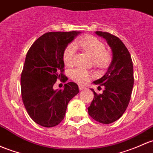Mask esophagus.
I'll return each instance as SVG.
<instances>
[{
    "label": "esophagus",
    "mask_w": 153,
    "mask_h": 153,
    "mask_svg": "<svg viewBox=\"0 0 153 153\" xmlns=\"http://www.w3.org/2000/svg\"><path fill=\"white\" fill-rule=\"evenodd\" d=\"M78 89H79V90H83L84 89H86V88L83 86H78Z\"/></svg>",
    "instance_id": "obj_1"
}]
</instances>
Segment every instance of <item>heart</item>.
Segmentation results:
<instances>
[{
  "instance_id": "heart-1",
  "label": "heart",
  "mask_w": 153,
  "mask_h": 153,
  "mask_svg": "<svg viewBox=\"0 0 153 153\" xmlns=\"http://www.w3.org/2000/svg\"><path fill=\"white\" fill-rule=\"evenodd\" d=\"M75 48H80L92 57L93 64L100 68H105L111 62L112 56L108 51L105 49L103 42L94 36H86L73 45H68L64 50L62 59L67 67H72L75 63ZM71 78L75 83L85 85L94 77V73L89 70L78 68L71 72Z\"/></svg>"
}]
</instances>
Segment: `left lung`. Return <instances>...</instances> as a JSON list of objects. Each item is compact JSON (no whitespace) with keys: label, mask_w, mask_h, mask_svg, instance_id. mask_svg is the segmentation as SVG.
Instances as JSON below:
<instances>
[{"label":"left lung","mask_w":153,"mask_h":153,"mask_svg":"<svg viewBox=\"0 0 153 153\" xmlns=\"http://www.w3.org/2000/svg\"><path fill=\"white\" fill-rule=\"evenodd\" d=\"M96 33L106 39L112 49L113 60L105 75L94 81L105 89L97 94L91 89L94 96L88 111L95 121L110 124L123 116L129 104L134 83L133 62L128 48L117 36L108 32Z\"/></svg>","instance_id":"obj_1"}]
</instances>
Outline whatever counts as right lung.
<instances>
[{
    "instance_id": "add662e5",
    "label": "right lung",
    "mask_w": 153,
    "mask_h": 153,
    "mask_svg": "<svg viewBox=\"0 0 153 153\" xmlns=\"http://www.w3.org/2000/svg\"><path fill=\"white\" fill-rule=\"evenodd\" d=\"M79 31L48 32L32 44L25 57L20 78L24 106L30 118L38 125L52 128L64 120L67 105L78 92L74 82L64 89L53 90L58 80L65 83L64 48Z\"/></svg>"
}]
</instances>
